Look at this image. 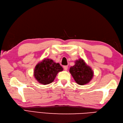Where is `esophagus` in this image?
I'll return each instance as SVG.
<instances>
[{
    "label": "esophagus",
    "mask_w": 123,
    "mask_h": 123,
    "mask_svg": "<svg viewBox=\"0 0 123 123\" xmlns=\"http://www.w3.org/2000/svg\"><path fill=\"white\" fill-rule=\"evenodd\" d=\"M63 68H64V69L65 70H67L68 69V66H63Z\"/></svg>",
    "instance_id": "esophagus-1"
}]
</instances>
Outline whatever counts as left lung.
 Masks as SVG:
<instances>
[{"label": "left lung", "mask_w": 123, "mask_h": 123, "mask_svg": "<svg viewBox=\"0 0 123 123\" xmlns=\"http://www.w3.org/2000/svg\"><path fill=\"white\" fill-rule=\"evenodd\" d=\"M70 73L76 82L80 85L88 83L93 76L92 70L82 59L76 62L75 65L70 68Z\"/></svg>", "instance_id": "8db88e82"}]
</instances>
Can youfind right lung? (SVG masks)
Wrapping results in <instances>:
<instances>
[{"instance_id":"right-lung-1","label":"right lung","mask_w":123,"mask_h":123,"mask_svg":"<svg viewBox=\"0 0 123 123\" xmlns=\"http://www.w3.org/2000/svg\"><path fill=\"white\" fill-rule=\"evenodd\" d=\"M63 70L59 63L51 59H46L38 63L35 67L34 76L40 84L46 85L52 83L57 74Z\"/></svg>"}]
</instances>
